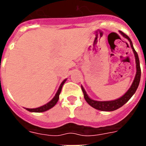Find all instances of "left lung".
<instances>
[{
	"mask_svg": "<svg viewBox=\"0 0 146 146\" xmlns=\"http://www.w3.org/2000/svg\"><path fill=\"white\" fill-rule=\"evenodd\" d=\"M119 32H120V33L121 34L122 36H123L125 38H127V39L129 41V44H130V46H131L132 49H133L134 56H135V60H136V76H135V78H134L133 82L132 83L131 86L129 87V89L127 90V92H126L123 96H121L120 98H117V99L112 100V101H96V100L92 99L91 98L88 96V94L86 93V92L85 89L83 88V86H81L82 92H83V95H84L85 99H86V101L87 102V103H88L90 106H92V108H94L97 109V110H99V111H113L117 110V109L120 108V107H122L123 104H126V103L131 98L132 96L135 94L136 89H137V88H138L139 86V82H140L141 69L138 54H137V53H136V51L135 50V49H134L133 43H132V41L130 40L129 36H127L126 34H124V33H123V32H121V31H119Z\"/></svg>",
	"mask_w": 146,
	"mask_h": 146,
	"instance_id": "obj_1",
	"label": "left lung"
}]
</instances>
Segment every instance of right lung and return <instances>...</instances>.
Here are the masks:
<instances>
[{
    "label": "right lung",
    "instance_id": "1",
    "mask_svg": "<svg viewBox=\"0 0 146 146\" xmlns=\"http://www.w3.org/2000/svg\"><path fill=\"white\" fill-rule=\"evenodd\" d=\"M67 79H65V80L61 82V84L60 86L59 89L57 90V92L55 94L54 97L52 99L50 100V102H48L47 104H44V105H42L41 107H38V108H26L27 111H30V112H36V113H40V112H44V111H48L49 109H50L51 108L54 106L55 104H57V102H58V100H59V96L60 94V92H61L62 87L64 86V84L65 83V82L66 81Z\"/></svg>",
    "mask_w": 146,
    "mask_h": 146
}]
</instances>
